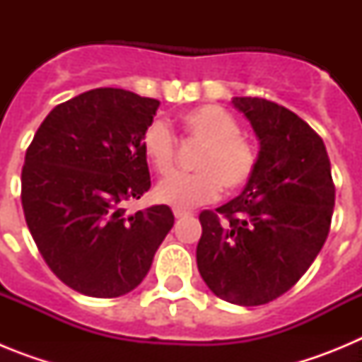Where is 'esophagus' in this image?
<instances>
[{"instance_id": "esophagus-1", "label": "esophagus", "mask_w": 362, "mask_h": 362, "mask_svg": "<svg viewBox=\"0 0 362 362\" xmlns=\"http://www.w3.org/2000/svg\"><path fill=\"white\" fill-rule=\"evenodd\" d=\"M188 216H190V212H185V210L174 209V217H175V219H181V217H188Z\"/></svg>"}]
</instances>
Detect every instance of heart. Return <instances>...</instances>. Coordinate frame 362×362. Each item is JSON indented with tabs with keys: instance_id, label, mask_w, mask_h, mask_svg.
Returning a JSON list of instances; mask_svg holds the SVG:
<instances>
[{
	"instance_id": "heart-1",
	"label": "heart",
	"mask_w": 362,
	"mask_h": 362,
	"mask_svg": "<svg viewBox=\"0 0 362 362\" xmlns=\"http://www.w3.org/2000/svg\"><path fill=\"white\" fill-rule=\"evenodd\" d=\"M181 124L192 141L203 145L196 159L199 172L163 179L153 190L159 203L188 210L216 199L221 187L233 192L250 181L257 168V148L241 136V124L232 114L216 105H203L188 110ZM141 146L146 161L158 174L174 170L177 141L168 124L152 121L143 132Z\"/></svg>"
}]
</instances>
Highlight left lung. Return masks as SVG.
Here are the masks:
<instances>
[{"mask_svg":"<svg viewBox=\"0 0 362 362\" xmlns=\"http://www.w3.org/2000/svg\"><path fill=\"white\" fill-rule=\"evenodd\" d=\"M259 137L257 168L239 197L199 214L197 268L233 305L259 306L305 276L332 225L335 185L319 134L288 108L233 98Z\"/></svg>","mask_w":362,"mask_h":362,"instance_id":"left-lung-1","label":"left lung"}]
</instances>
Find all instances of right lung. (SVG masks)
<instances>
[{
  "label": "right lung",
  "instance_id": "right-lung-1",
  "mask_svg": "<svg viewBox=\"0 0 362 362\" xmlns=\"http://www.w3.org/2000/svg\"><path fill=\"white\" fill-rule=\"evenodd\" d=\"M158 107L123 88H94L52 108L28 145L25 221L45 263L76 292L129 293L174 225L166 204L124 210L150 188L141 137Z\"/></svg>",
  "mask_w": 362,
  "mask_h": 362
}]
</instances>
